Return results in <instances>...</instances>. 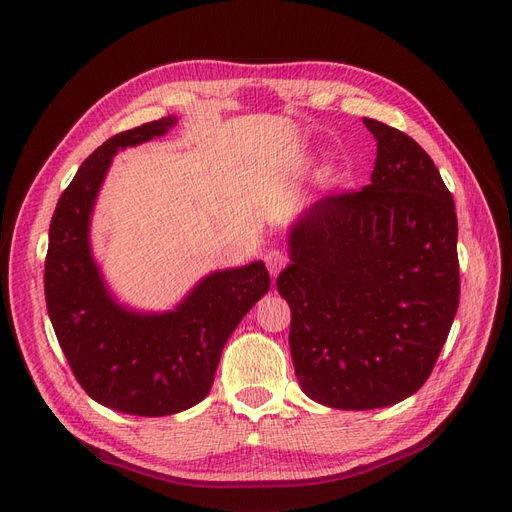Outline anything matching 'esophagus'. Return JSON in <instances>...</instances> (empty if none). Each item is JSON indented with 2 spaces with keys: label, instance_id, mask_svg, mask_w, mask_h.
Returning a JSON list of instances; mask_svg holds the SVG:
<instances>
[{
  "label": "esophagus",
  "instance_id": "obj_1",
  "mask_svg": "<svg viewBox=\"0 0 512 512\" xmlns=\"http://www.w3.org/2000/svg\"><path fill=\"white\" fill-rule=\"evenodd\" d=\"M264 262H266V266H269L271 275H279L287 266V254L283 250H277V248L269 250L264 256Z\"/></svg>",
  "mask_w": 512,
  "mask_h": 512
}]
</instances>
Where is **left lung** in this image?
I'll use <instances>...</instances> for the list:
<instances>
[{
    "instance_id": "left-lung-1",
    "label": "left lung",
    "mask_w": 512,
    "mask_h": 512,
    "mask_svg": "<svg viewBox=\"0 0 512 512\" xmlns=\"http://www.w3.org/2000/svg\"><path fill=\"white\" fill-rule=\"evenodd\" d=\"M371 183L329 193L289 235L277 289L291 308L289 348L304 392L371 410L431 375L460 298L452 193L429 154L373 118Z\"/></svg>"
}]
</instances>
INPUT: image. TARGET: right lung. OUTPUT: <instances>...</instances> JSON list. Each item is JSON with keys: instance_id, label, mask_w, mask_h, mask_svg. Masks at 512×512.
Segmentation results:
<instances>
[{"instance_id": "right-lung-1", "label": "right lung", "mask_w": 512, "mask_h": 512, "mask_svg": "<svg viewBox=\"0 0 512 512\" xmlns=\"http://www.w3.org/2000/svg\"><path fill=\"white\" fill-rule=\"evenodd\" d=\"M173 125L164 116L118 133L81 164L58 200L45 256L47 312L72 375L95 402L139 417L204 400L229 335L271 285L264 264L252 262L212 273L166 314H137L110 298L87 239L95 196L118 150Z\"/></svg>"}]
</instances>
